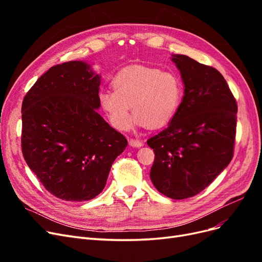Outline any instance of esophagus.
<instances>
[{"label": "esophagus", "instance_id": "obj_1", "mask_svg": "<svg viewBox=\"0 0 262 262\" xmlns=\"http://www.w3.org/2000/svg\"><path fill=\"white\" fill-rule=\"evenodd\" d=\"M129 144H130V146H132V147H141L142 145H143V142H142L141 140L131 139V140L129 141Z\"/></svg>", "mask_w": 262, "mask_h": 262}]
</instances>
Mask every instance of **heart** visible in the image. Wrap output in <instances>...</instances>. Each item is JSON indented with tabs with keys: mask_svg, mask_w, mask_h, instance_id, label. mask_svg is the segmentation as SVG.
Segmentation results:
<instances>
[{
	"mask_svg": "<svg viewBox=\"0 0 262 262\" xmlns=\"http://www.w3.org/2000/svg\"><path fill=\"white\" fill-rule=\"evenodd\" d=\"M112 91L99 93V104L110 123L128 130L132 113L139 126L158 129L171 121L184 97L180 77L169 71L146 66H130L116 74Z\"/></svg>",
	"mask_w": 262,
	"mask_h": 262,
	"instance_id": "1",
	"label": "heart"
}]
</instances>
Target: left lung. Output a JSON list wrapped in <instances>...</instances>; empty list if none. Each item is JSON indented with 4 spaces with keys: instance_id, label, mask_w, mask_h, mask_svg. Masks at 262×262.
Instances as JSON below:
<instances>
[{
    "instance_id": "obj_1",
    "label": "left lung",
    "mask_w": 262,
    "mask_h": 262,
    "mask_svg": "<svg viewBox=\"0 0 262 262\" xmlns=\"http://www.w3.org/2000/svg\"><path fill=\"white\" fill-rule=\"evenodd\" d=\"M185 86L168 126L147 140L155 160L154 187L175 200L191 198L223 171L233 158L237 104L216 69L184 54H172Z\"/></svg>"
}]
</instances>
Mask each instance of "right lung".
Returning a JSON list of instances; mask_svg holds the SVG:
<instances>
[{
	"label": "right lung",
	"mask_w": 262,
	"mask_h": 262,
	"mask_svg": "<svg viewBox=\"0 0 262 262\" xmlns=\"http://www.w3.org/2000/svg\"><path fill=\"white\" fill-rule=\"evenodd\" d=\"M99 85L100 75L91 64L70 61L50 68L23 100L24 158L59 199H94L128 145L97 113Z\"/></svg>",
	"instance_id": "add662e5"
}]
</instances>
